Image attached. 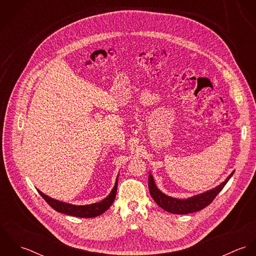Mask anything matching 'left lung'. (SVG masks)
Here are the masks:
<instances>
[{
	"label": "left lung",
	"mask_w": 256,
	"mask_h": 256,
	"mask_svg": "<svg viewBox=\"0 0 256 256\" xmlns=\"http://www.w3.org/2000/svg\"><path fill=\"white\" fill-rule=\"evenodd\" d=\"M234 172H232L224 182L220 183L217 187L208 190L206 192H203L201 194L192 196L187 199H178L170 196H168L166 194L162 193L156 185L152 176L148 174V190L150 193V196L154 200V202L164 210H166L168 213L172 214H178V215H184L189 213H194L197 211H200L207 207L209 204L212 203V201L216 198V196L220 193V191L224 188V186L230 180V178L232 176Z\"/></svg>",
	"instance_id": "left-lung-1"
}]
</instances>
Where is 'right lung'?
Segmentation results:
<instances>
[{"label":"right lung","mask_w":256,"mask_h":256,"mask_svg":"<svg viewBox=\"0 0 256 256\" xmlns=\"http://www.w3.org/2000/svg\"><path fill=\"white\" fill-rule=\"evenodd\" d=\"M117 182H118V176L116 178V182H115L114 187L112 188L110 195L106 198H104L100 202L90 204V205H84V206L82 205L76 206V205H73V204L65 203V202L53 199V198L45 195L44 193H42L38 189H37V191L42 196V198L55 211H57L59 213H63V214L74 216V217H80V218H94V217L100 216L102 213H104L111 206V204L113 203V201L115 199V196H116V191H117Z\"/></svg>","instance_id":"obj_1"}]
</instances>
